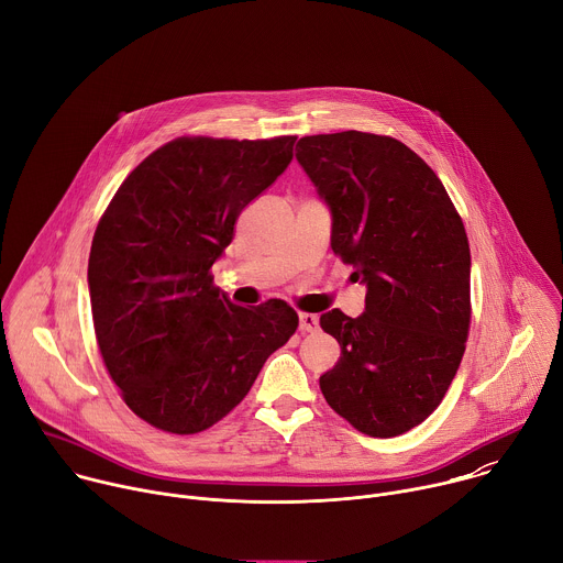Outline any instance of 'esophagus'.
I'll use <instances>...</instances> for the list:
<instances>
[{"instance_id":"34e87169","label":"esophagus","mask_w":563,"mask_h":563,"mask_svg":"<svg viewBox=\"0 0 563 563\" xmlns=\"http://www.w3.org/2000/svg\"><path fill=\"white\" fill-rule=\"evenodd\" d=\"M317 328H319L317 314L299 312V330H301V332H317Z\"/></svg>"}]
</instances>
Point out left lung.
<instances>
[{"instance_id":"left-lung-1","label":"left lung","mask_w":563,"mask_h":563,"mask_svg":"<svg viewBox=\"0 0 563 563\" xmlns=\"http://www.w3.org/2000/svg\"><path fill=\"white\" fill-rule=\"evenodd\" d=\"M332 212V253L364 282L366 312L319 317L342 357L319 377L328 406L371 437L419 426L443 399L471 330V246L434 170L388 135L297 142Z\"/></svg>"}]
</instances>
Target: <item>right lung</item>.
<instances>
[{"label": "right lung", "mask_w": 563, "mask_h": 563, "mask_svg": "<svg viewBox=\"0 0 563 563\" xmlns=\"http://www.w3.org/2000/svg\"><path fill=\"white\" fill-rule=\"evenodd\" d=\"M295 140L177 137L122 181L97 223V346L126 406L164 432L195 434L227 417L299 325L286 301L235 306L210 275Z\"/></svg>", "instance_id": "right-lung-1"}]
</instances>
